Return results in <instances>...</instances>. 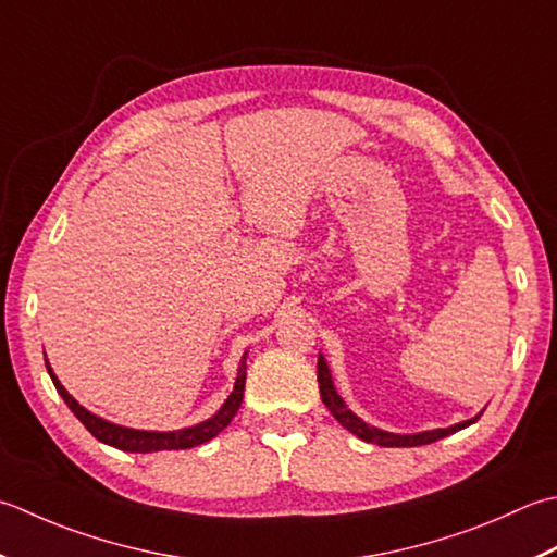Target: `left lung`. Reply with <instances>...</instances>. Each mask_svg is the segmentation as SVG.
I'll return each instance as SVG.
<instances>
[{"instance_id": "8db88e82", "label": "left lung", "mask_w": 557, "mask_h": 557, "mask_svg": "<svg viewBox=\"0 0 557 557\" xmlns=\"http://www.w3.org/2000/svg\"><path fill=\"white\" fill-rule=\"evenodd\" d=\"M319 391H321L323 406L333 412V418L341 422L347 432H352L355 437H359L362 442H372V444H379V446H422V444H432V442H437L442 437H449V434L468 428V424H473L478 418L483 416V410H481L475 418L456 422V424H451V428L428 430V432H416V434H396V432L379 430V428H374V424H369L362 418H357L355 412L347 408V403L341 396H337L329 362H325L323 355H319Z\"/></svg>"}]
</instances>
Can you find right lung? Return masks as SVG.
I'll return each mask as SVG.
<instances>
[{
    "label": "right lung",
    "mask_w": 557,
    "mask_h": 557,
    "mask_svg": "<svg viewBox=\"0 0 557 557\" xmlns=\"http://www.w3.org/2000/svg\"><path fill=\"white\" fill-rule=\"evenodd\" d=\"M246 355L238 362V372L234 381V391L228 394V398L222 403V408L214 412L212 418H207L205 422L193 424V428H183V430H171V432H157V430H133V428H123V424L108 422L103 418L94 416L91 410H86L79 406V400H74L70 396V391L60 384V379L54 376L50 362L46 359L48 374L52 379L54 388L62 396V400L67 403L70 410L76 416L86 430H89L98 442H103L108 446H115L120 451H133V454H151V451H173V449H193V446H200L205 442L214 440L228 422L234 420V416L242 408L244 400V388H246Z\"/></svg>",
    "instance_id": "add662e5"
}]
</instances>
